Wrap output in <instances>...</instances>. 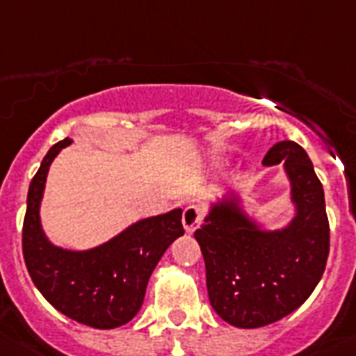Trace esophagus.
Listing matches in <instances>:
<instances>
[{
	"label": "esophagus",
	"mask_w": 356,
	"mask_h": 356,
	"mask_svg": "<svg viewBox=\"0 0 356 356\" xmlns=\"http://www.w3.org/2000/svg\"><path fill=\"white\" fill-rule=\"evenodd\" d=\"M202 218H204V213L200 209L198 205H189L184 209V216H181V222H184V227L187 233H195L198 225L202 224Z\"/></svg>",
	"instance_id": "1"
}]
</instances>
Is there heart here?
Segmentation results:
<instances>
[{
	"label": "heart",
	"mask_w": 356,
	"mask_h": 356,
	"mask_svg": "<svg viewBox=\"0 0 356 356\" xmlns=\"http://www.w3.org/2000/svg\"><path fill=\"white\" fill-rule=\"evenodd\" d=\"M216 161H218V163H222L224 160H222V158H216Z\"/></svg>",
	"instance_id": "1"
}]
</instances>
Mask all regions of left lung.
Wrapping results in <instances>:
<instances>
[{
	"label": "left lung",
	"mask_w": 356,
	"mask_h": 356,
	"mask_svg": "<svg viewBox=\"0 0 356 356\" xmlns=\"http://www.w3.org/2000/svg\"><path fill=\"white\" fill-rule=\"evenodd\" d=\"M262 163L284 167L293 205L289 222L269 229L249 213L242 195H225L209 202L204 225L195 233L211 305L242 330L273 324L298 309L315 291L330 254L324 189L307 152L284 140Z\"/></svg>",
	"instance_id": "left-lung-1"
}]
</instances>
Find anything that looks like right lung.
<instances>
[{
	"label": "right lung",
	"mask_w": 356,
	"mask_h": 356,
	"mask_svg": "<svg viewBox=\"0 0 356 356\" xmlns=\"http://www.w3.org/2000/svg\"><path fill=\"white\" fill-rule=\"evenodd\" d=\"M72 143L52 145L32 178L23 222V257L34 286L56 309L79 324L114 330L138 315L154 267L184 234L181 209L142 218L96 248L56 245L41 225V200L54 158Z\"/></svg>",
	"instance_id": "obj_1"
}]
</instances>
